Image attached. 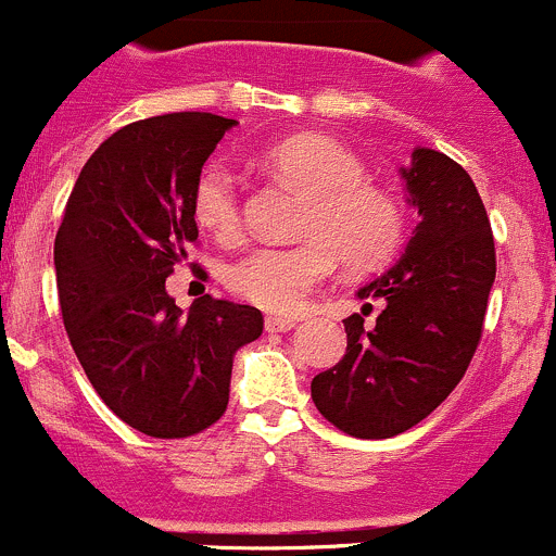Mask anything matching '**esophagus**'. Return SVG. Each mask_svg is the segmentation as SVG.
Here are the masks:
<instances>
[{"mask_svg": "<svg viewBox=\"0 0 556 556\" xmlns=\"http://www.w3.org/2000/svg\"><path fill=\"white\" fill-rule=\"evenodd\" d=\"M299 326V320L295 317H277V315H268L266 317V331H293V328Z\"/></svg>", "mask_w": 556, "mask_h": 556, "instance_id": "obj_1", "label": "esophagus"}]
</instances>
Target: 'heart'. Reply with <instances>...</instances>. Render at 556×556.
Wrapping results in <instances>:
<instances>
[{
	"label": "heart",
	"instance_id": "heart-1",
	"mask_svg": "<svg viewBox=\"0 0 556 556\" xmlns=\"http://www.w3.org/2000/svg\"><path fill=\"white\" fill-rule=\"evenodd\" d=\"M263 163L306 195L290 247H252L225 268L233 295L277 312L304 309L312 290L342 263L348 271H375L399 252L404 208L393 192L366 181L358 154L320 132L288 135L263 149ZM195 219L223 241L241 233L239 179L225 163H208L192 190Z\"/></svg>",
	"mask_w": 556,
	"mask_h": 556
}]
</instances>
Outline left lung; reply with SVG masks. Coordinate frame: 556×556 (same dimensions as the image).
I'll return each instance as SVG.
<instances>
[{"label": "left lung", "mask_w": 556, "mask_h": 556, "mask_svg": "<svg viewBox=\"0 0 556 556\" xmlns=\"http://www.w3.org/2000/svg\"><path fill=\"white\" fill-rule=\"evenodd\" d=\"M421 223L402 261L358 290L380 299L375 326L344 320L348 350L312 380V402L350 438L382 440L421 424L476 355L497 274L492 225L470 174L434 149L402 168Z\"/></svg>", "instance_id": "1"}]
</instances>
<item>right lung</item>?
Masks as SVG:
<instances>
[{"instance_id":"1","label":"right lung","mask_w":556,"mask_h":556,"mask_svg":"<svg viewBox=\"0 0 556 556\" xmlns=\"http://www.w3.org/2000/svg\"><path fill=\"white\" fill-rule=\"evenodd\" d=\"M233 124L185 111L113 132L80 170L53 244L70 344L102 402L149 438L217 424L236 350L263 333L255 306L203 295L185 312L165 293L198 239V176Z\"/></svg>"}]
</instances>
